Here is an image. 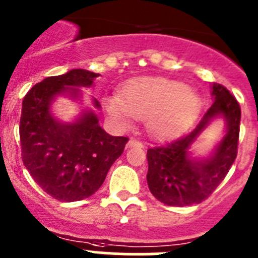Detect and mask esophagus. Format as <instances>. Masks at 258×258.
I'll return each instance as SVG.
<instances>
[{"mask_svg":"<svg viewBox=\"0 0 258 258\" xmlns=\"http://www.w3.org/2000/svg\"><path fill=\"white\" fill-rule=\"evenodd\" d=\"M127 148H132V147H143V143L139 141H137V139L132 138L129 139V142H127V145H126Z\"/></svg>","mask_w":258,"mask_h":258,"instance_id":"1","label":"esophagus"}]
</instances>
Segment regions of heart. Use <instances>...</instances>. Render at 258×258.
<instances>
[{"label":"heart","instance_id":"b5f03b06","mask_svg":"<svg viewBox=\"0 0 258 258\" xmlns=\"http://www.w3.org/2000/svg\"><path fill=\"white\" fill-rule=\"evenodd\" d=\"M105 107L121 125L132 116L145 117L152 136L175 133L192 119L200 107V97L192 87L161 77H141L127 82L120 96H108Z\"/></svg>","mask_w":258,"mask_h":258}]
</instances>
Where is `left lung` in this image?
<instances>
[{
  "label": "left lung",
  "instance_id": "8db88e82",
  "mask_svg": "<svg viewBox=\"0 0 258 258\" xmlns=\"http://www.w3.org/2000/svg\"><path fill=\"white\" fill-rule=\"evenodd\" d=\"M212 103L192 131L147 151V183L151 193L167 206H190L212 195L237 157L240 107L221 84L211 87ZM216 118L226 121V134L207 158H193L198 137Z\"/></svg>",
  "mask_w": 258,
  "mask_h": 258
}]
</instances>
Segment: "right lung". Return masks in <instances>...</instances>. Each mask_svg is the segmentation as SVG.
I'll list each match as a JSON object with an SVG mask.
<instances>
[{"instance_id": "add662e5", "label": "right lung", "mask_w": 258, "mask_h": 258, "mask_svg": "<svg viewBox=\"0 0 258 258\" xmlns=\"http://www.w3.org/2000/svg\"><path fill=\"white\" fill-rule=\"evenodd\" d=\"M100 74L73 69L48 77L25 94L20 117L21 157L35 183L62 202L88 198L105 181L111 165L124 152L126 137H112L98 124L93 110H83L72 122L53 116L58 96L82 98ZM93 106L101 108L93 98Z\"/></svg>"}]
</instances>
